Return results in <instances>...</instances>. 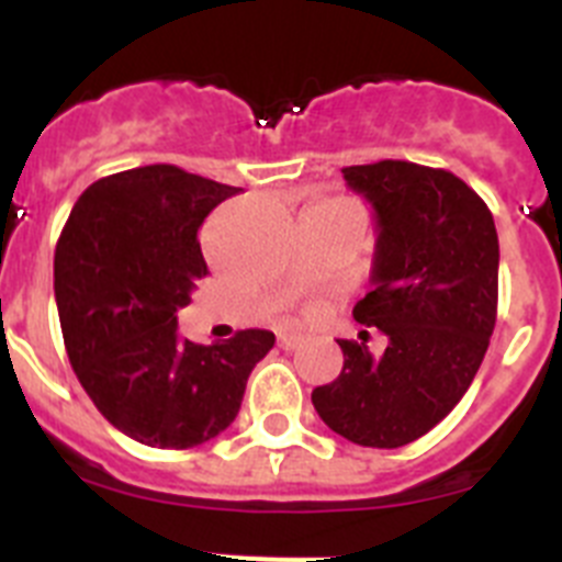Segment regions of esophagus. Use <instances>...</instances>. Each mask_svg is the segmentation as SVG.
<instances>
[{
	"label": "esophagus",
	"instance_id": "34e87169",
	"mask_svg": "<svg viewBox=\"0 0 562 562\" xmlns=\"http://www.w3.org/2000/svg\"><path fill=\"white\" fill-rule=\"evenodd\" d=\"M301 342H304V335H292V331H284V335H278V346H281V349H286V351L297 349Z\"/></svg>",
	"mask_w": 562,
	"mask_h": 562
}]
</instances>
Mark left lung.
<instances>
[{"label":"left lung","instance_id":"8db88e82","mask_svg":"<svg viewBox=\"0 0 562 562\" xmlns=\"http://www.w3.org/2000/svg\"><path fill=\"white\" fill-rule=\"evenodd\" d=\"M374 205L371 290L355 321L389 337L382 355L337 340L342 371L312 391L321 419L362 448H402L459 405L498 315V233L473 188L445 168L380 160L342 168Z\"/></svg>","mask_w":562,"mask_h":562}]
</instances>
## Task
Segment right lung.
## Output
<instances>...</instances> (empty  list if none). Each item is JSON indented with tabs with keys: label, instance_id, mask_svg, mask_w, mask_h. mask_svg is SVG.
<instances>
[{
	"label": "right lung",
	"instance_id": "right-lung-1",
	"mask_svg": "<svg viewBox=\"0 0 562 562\" xmlns=\"http://www.w3.org/2000/svg\"><path fill=\"white\" fill-rule=\"evenodd\" d=\"M238 188L177 166L109 173L78 196L56 245V304L78 382L114 428L188 450L236 419L267 329L193 342L177 312L207 276L202 222Z\"/></svg>",
	"mask_w": 562,
	"mask_h": 562
}]
</instances>
